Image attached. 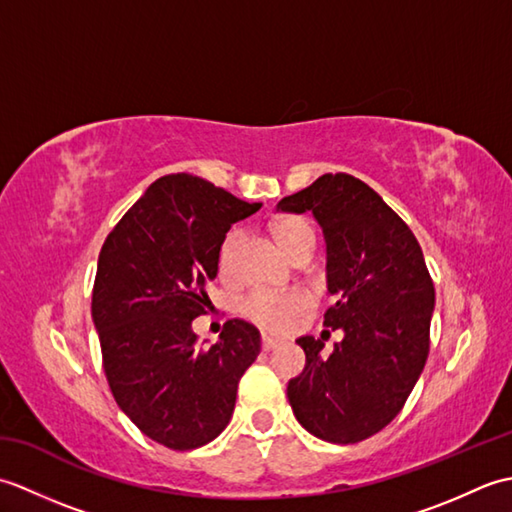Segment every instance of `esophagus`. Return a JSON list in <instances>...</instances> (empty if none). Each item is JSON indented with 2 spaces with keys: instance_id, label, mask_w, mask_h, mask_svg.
<instances>
[{
  "instance_id": "1",
  "label": "esophagus",
  "mask_w": 512,
  "mask_h": 512,
  "mask_svg": "<svg viewBox=\"0 0 512 512\" xmlns=\"http://www.w3.org/2000/svg\"><path fill=\"white\" fill-rule=\"evenodd\" d=\"M279 345V341L277 339H273V336H268V334H264L262 336V347H264V352H270L273 350V347H277Z\"/></svg>"
}]
</instances>
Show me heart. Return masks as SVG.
I'll return each mask as SVG.
<instances>
[{
	"instance_id": "1",
	"label": "heart",
	"mask_w": 512,
	"mask_h": 512,
	"mask_svg": "<svg viewBox=\"0 0 512 512\" xmlns=\"http://www.w3.org/2000/svg\"><path fill=\"white\" fill-rule=\"evenodd\" d=\"M273 235L279 248L292 259L301 248L314 246V233L306 220L301 217H281L273 224ZM237 233H228L217 253V273L228 279L233 275V255H235ZM310 306V299L299 290L290 292H268L257 290L242 301V314L253 323L262 325L266 330L281 332L292 323V319Z\"/></svg>"
}]
</instances>
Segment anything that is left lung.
<instances>
[{
    "instance_id": "1",
    "label": "left lung",
    "mask_w": 512,
    "mask_h": 512,
    "mask_svg": "<svg viewBox=\"0 0 512 512\" xmlns=\"http://www.w3.org/2000/svg\"><path fill=\"white\" fill-rule=\"evenodd\" d=\"M312 213L323 228L332 306L323 325L343 341L301 336L306 367L288 383L299 424L334 444H354L394 420L429 356L436 290L411 228L350 173H325L277 204Z\"/></svg>"
}]
</instances>
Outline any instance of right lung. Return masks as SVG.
Masks as SVG:
<instances>
[{
    "mask_svg": "<svg viewBox=\"0 0 512 512\" xmlns=\"http://www.w3.org/2000/svg\"><path fill=\"white\" fill-rule=\"evenodd\" d=\"M191 173L158 178L107 235L92 319L118 407L173 451L215 440L233 416L237 383L262 339L242 319L204 347L191 323L209 306L217 253L231 224L259 211Z\"/></svg>",
    "mask_w": 512,
    "mask_h": 512,
    "instance_id": "add662e5",
    "label": "right lung"
}]
</instances>
